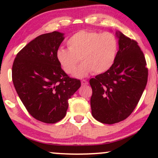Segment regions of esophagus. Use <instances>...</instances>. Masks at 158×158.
Listing matches in <instances>:
<instances>
[{
  "mask_svg": "<svg viewBox=\"0 0 158 158\" xmlns=\"http://www.w3.org/2000/svg\"><path fill=\"white\" fill-rule=\"evenodd\" d=\"M81 85H86L88 84V81H86L85 79H82V80L81 81Z\"/></svg>",
  "mask_w": 158,
  "mask_h": 158,
  "instance_id": "34e87169",
  "label": "esophagus"
}]
</instances>
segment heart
Instances as JSON below:
<instances>
[{
	"label": "heart",
	"mask_w": 158,
	"mask_h": 158,
	"mask_svg": "<svg viewBox=\"0 0 158 158\" xmlns=\"http://www.w3.org/2000/svg\"><path fill=\"white\" fill-rule=\"evenodd\" d=\"M68 48L56 51V59L66 73L72 74L79 61L83 63L74 72L76 77H85L94 72L103 73L113 66L117 59L119 42L110 32L79 30L67 41Z\"/></svg>",
	"instance_id": "b5f03b06"
}]
</instances>
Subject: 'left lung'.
I'll return each mask as SVG.
<instances>
[{
	"label": "left lung",
	"instance_id": "obj_1",
	"mask_svg": "<svg viewBox=\"0 0 158 158\" xmlns=\"http://www.w3.org/2000/svg\"><path fill=\"white\" fill-rule=\"evenodd\" d=\"M117 34L119 50L113 66L90 79L91 114L105 124H114L129 117L148 80L146 59L138 43L121 32Z\"/></svg>",
	"mask_w": 158,
	"mask_h": 158
}]
</instances>
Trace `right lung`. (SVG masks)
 Instances as JSON below:
<instances>
[{"label":"right lung","instance_id":"right-lung-1","mask_svg":"<svg viewBox=\"0 0 158 158\" xmlns=\"http://www.w3.org/2000/svg\"><path fill=\"white\" fill-rule=\"evenodd\" d=\"M63 35L54 31L38 36L18 52L12 64V81L21 102L32 117L45 123L64 118L68 99L81 86L56 59Z\"/></svg>","mask_w":158,"mask_h":158}]
</instances>
